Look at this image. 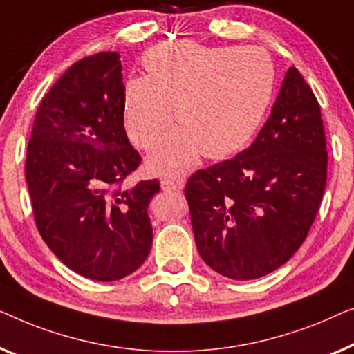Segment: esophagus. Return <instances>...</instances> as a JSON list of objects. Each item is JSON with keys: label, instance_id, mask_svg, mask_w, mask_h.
<instances>
[{"label": "esophagus", "instance_id": "obj_1", "mask_svg": "<svg viewBox=\"0 0 354 354\" xmlns=\"http://www.w3.org/2000/svg\"><path fill=\"white\" fill-rule=\"evenodd\" d=\"M160 187L163 192H178L183 189L181 181H170V179H163L160 183Z\"/></svg>", "mask_w": 354, "mask_h": 354}]
</instances>
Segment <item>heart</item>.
Here are the masks:
<instances>
[{
  "mask_svg": "<svg viewBox=\"0 0 354 354\" xmlns=\"http://www.w3.org/2000/svg\"><path fill=\"white\" fill-rule=\"evenodd\" d=\"M147 75L129 78L123 122L134 146L151 149L173 122L179 127L147 158L149 170L181 176L202 153L231 157L250 142L272 101L274 64L265 49L163 43L142 57Z\"/></svg>",
  "mask_w": 354,
  "mask_h": 354,
  "instance_id": "heart-1",
  "label": "heart"
}]
</instances>
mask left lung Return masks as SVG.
<instances>
[{
  "label": "left lung",
  "instance_id": "1",
  "mask_svg": "<svg viewBox=\"0 0 354 354\" xmlns=\"http://www.w3.org/2000/svg\"><path fill=\"white\" fill-rule=\"evenodd\" d=\"M326 179L321 107L305 78L290 67L252 146L197 171L186 184L202 260L234 281L281 268L305 242Z\"/></svg>",
  "mask_w": 354,
  "mask_h": 354
}]
</instances>
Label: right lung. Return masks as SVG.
<instances>
[{"mask_svg": "<svg viewBox=\"0 0 354 354\" xmlns=\"http://www.w3.org/2000/svg\"><path fill=\"white\" fill-rule=\"evenodd\" d=\"M122 62L99 53L73 64L39 104L26 178L43 241L77 274H131L152 247L149 203L157 179L122 183L141 162L123 125Z\"/></svg>", "mask_w": 354, "mask_h": 354, "instance_id": "right-lung-1", "label": "right lung"}]
</instances>
